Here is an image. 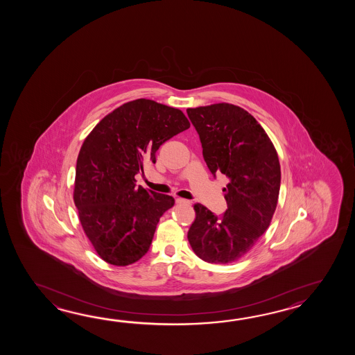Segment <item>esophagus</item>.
<instances>
[{
	"label": "esophagus",
	"mask_w": 355,
	"mask_h": 355,
	"mask_svg": "<svg viewBox=\"0 0 355 355\" xmlns=\"http://www.w3.org/2000/svg\"><path fill=\"white\" fill-rule=\"evenodd\" d=\"M176 203L187 204V205H190V202H189V200H185V199H181V198H176Z\"/></svg>",
	"instance_id": "34e87169"
}]
</instances>
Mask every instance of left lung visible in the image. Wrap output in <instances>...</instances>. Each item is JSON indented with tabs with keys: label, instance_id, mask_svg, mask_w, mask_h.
I'll use <instances>...</instances> for the list:
<instances>
[{
	"label": "left lung",
	"instance_id": "8db88e82",
	"mask_svg": "<svg viewBox=\"0 0 355 355\" xmlns=\"http://www.w3.org/2000/svg\"><path fill=\"white\" fill-rule=\"evenodd\" d=\"M187 113L209 171L228 178L226 213L218 217L196 204L188 240L204 261L228 264L246 255L270 225L279 196V159L263 127L240 106L222 103Z\"/></svg>",
	"mask_w": 355,
	"mask_h": 355
}]
</instances>
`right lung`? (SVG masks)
I'll use <instances>...</instances> for the list:
<instances>
[{
    "label": "right lung",
    "instance_id": "right-lung-1",
    "mask_svg": "<svg viewBox=\"0 0 355 355\" xmlns=\"http://www.w3.org/2000/svg\"><path fill=\"white\" fill-rule=\"evenodd\" d=\"M190 127L179 109L138 98L107 114L85 139L76 164V207L100 257L125 266L144 257L173 196L136 185L159 146Z\"/></svg>",
    "mask_w": 355,
    "mask_h": 355
}]
</instances>
